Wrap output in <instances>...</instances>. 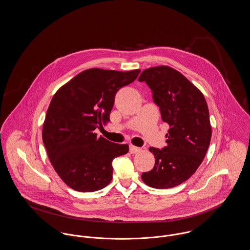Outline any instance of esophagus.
Segmentation results:
<instances>
[{
	"instance_id": "obj_1",
	"label": "esophagus",
	"mask_w": 250,
	"mask_h": 250,
	"mask_svg": "<svg viewBox=\"0 0 250 250\" xmlns=\"http://www.w3.org/2000/svg\"><path fill=\"white\" fill-rule=\"evenodd\" d=\"M140 151H141V148H139V147L134 146H129V152H130L131 154L139 153Z\"/></svg>"
}]
</instances>
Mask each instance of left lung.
I'll return each instance as SVG.
<instances>
[{
	"instance_id": "left-lung-1",
	"label": "left lung",
	"mask_w": 250,
	"mask_h": 250,
	"mask_svg": "<svg viewBox=\"0 0 250 250\" xmlns=\"http://www.w3.org/2000/svg\"><path fill=\"white\" fill-rule=\"evenodd\" d=\"M152 89L163 122L170 125L167 146L150 147L155 166L143 173L152 188H173L191 177L202 163L211 139L208 108L203 93L184 75L169 66L145 70L139 77Z\"/></svg>"
}]
</instances>
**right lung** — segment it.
<instances>
[{
	"label": "right lung",
	"instance_id": "1",
	"mask_svg": "<svg viewBox=\"0 0 250 250\" xmlns=\"http://www.w3.org/2000/svg\"><path fill=\"white\" fill-rule=\"evenodd\" d=\"M141 70L118 72L88 69L55 93L47 109L42 141L59 177L70 188L101 190L112 179V161L128 152L94 132L109 122L118 90L137 78Z\"/></svg>",
	"mask_w": 250,
	"mask_h": 250
}]
</instances>
